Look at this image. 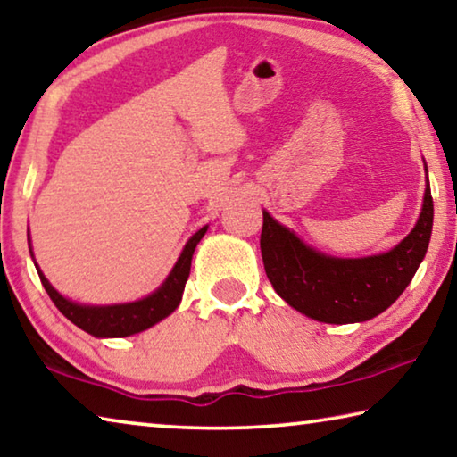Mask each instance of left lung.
<instances>
[{"label": "left lung", "mask_w": 457, "mask_h": 457, "mask_svg": "<svg viewBox=\"0 0 457 457\" xmlns=\"http://www.w3.org/2000/svg\"><path fill=\"white\" fill-rule=\"evenodd\" d=\"M431 228L429 181L425 185L421 215L411 234L391 252L378 256L359 260L324 256L264 212L262 260L274 290L298 312L328 324L362 322L386 311L413 280L428 252Z\"/></svg>", "instance_id": "1"}]
</instances>
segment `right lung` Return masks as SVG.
Here are the masks:
<instances>
[{
    "label": "right lung",
    "instance_id": "add662e5",
    "mask_svg": "<svg viewBox=\"0 0 457 457\" xmlns=\"http://www.w3.org/2000/svg\"><path fill=\"white\" fill-rule=\"evenodd\" d=\"M207 226L201 228L195 236H193L187 245L183 247L179 260L173 268V272L169 274L167 280L157 292H153L151 296H146L138 303L130 304H114V306H80L76 303H71L64 296L52 288L50 282L46 280L44 274H40L42 286L48 292L52 303L56 304L58 311L66 316L68 320L74 322L76 327L87 330L92 337H130L137 332L151 328L153 324L163 320L165 316L171 314L181 303L185 282L189 278L191 270V258L195 252V245L199 239L205 236ZM37 268V266H36Z\"/></svg>",
    "mask_w": 457,
    "mask_h": 457
}]
</instances>
